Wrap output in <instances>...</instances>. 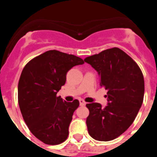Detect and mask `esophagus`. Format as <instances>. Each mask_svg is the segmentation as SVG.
Masks as SVG:
<instances>
[{"mask_svg": "<svg viewBox=\"0 0 157 157\" xmlns=\"http://www.w3.org/2000/svg\"><path fill=\"white\" fill-rule=\"evenodd\" d=\"M79 104L81 106H84V105H86V102L84 101V100L82 99H79Z\"/></svg>", "mask_w": 157, "mask_h": 157, "instance_id": "34e87169", "label": "esophagus"}]
</instances>
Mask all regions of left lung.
<instances>
[{
	"label": "left lung",
	"mask_w": 157,
	"mask_h": 157,
	"mask_svg": "<svg viewBox=\"0 0 157 157\" xmlns=\"http://www.w3.org/2000/svg\"><path fill=\"white\" fill-rule=\"evenodd\" d=\"M84 61L98 71L100 86L108 90L105 108L99 103L86 104L88 132L95 140L111 141L125 132L138 115L145 93L143 75L134 59L116 47Z\"/></svg>",
	"instance_id": "1"
}]
</instances>
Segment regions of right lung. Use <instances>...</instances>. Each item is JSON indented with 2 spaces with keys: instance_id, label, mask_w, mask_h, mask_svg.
<instances>
[{
  "instance_id": "right-lung-1",
  "label": "right lung",
  "mask_w": 157,
  "mask_h": 157,
  "mask_svg": "<svg viewBox=\"0 0 157 157\" xmlns=\"http://www.w3.org/2000/svg\"><path fill=\"white\" fill-rule=\"evenodd\" d=\"M80 57L49 50L26 64L18 84V101L25 123L37 139L59 145L67 138L72 116L79 101H63L56 94L66 82L67 73L83 64Z\"/></svg>"
}]
</instances>
